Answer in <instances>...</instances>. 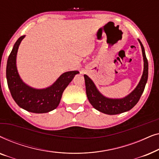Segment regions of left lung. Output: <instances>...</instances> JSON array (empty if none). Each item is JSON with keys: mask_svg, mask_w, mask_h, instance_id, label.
I'll return each mask as SVG.
<instances>
[{"mask_svg": "<svg viewBox=\"0 0 159 159\" xmlns=\"http://www.w3.org/2000/svg\"><path fill=\"white\" fill-rule=\"evenodd\" d=\"M138 41L142 48L143 61H144V69H143L142 77L138 86L127 96L120 99L106 98L98 90L92 80L86 75H84L87 96L91 105L96 110L109 115L119 114L132 109L138 103L144 91L148 80V63L145 56L144 47L140 40H138Z\"/></svg>", "mask_w": 159, "mask_h": 159, "instance_id": "left-lung-1", "label": "left lung"}]
</instances>
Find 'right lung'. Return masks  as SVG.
<instances>
[{"mask_svg":"<svg viewBox=\"0 0 159 159\" xmlns=\"http://www.w3.org/2000/svg\"><path fill=\"white\" fill-rule=\"evenodd\" d=\"M21 36L13 47L8 56L6 66V79L11 94L19 107L27 111L43 114L57 108L63 92L71 82L78 71H67L62 74L51 86L45 89H34L28 86L19 77L16 68V54L21 40Z\"/></svg>","mask_w":159,"mask_h":159,"instance_id":"right-lung-1","label":"right lung"}]
</instances>
